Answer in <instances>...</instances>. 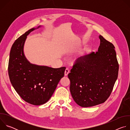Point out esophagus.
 I'll return each mask as SVG.
<instances>
[{"label":"esophagus","mask_w":130,"mask_h":130,"mask_svg":"<svg viewBox=\"0 0 130 130\" xmlns=\"http://www.w3.org/2000/svg\"><path fill=\"white\" fill-rule=\"evenodd\" d=\"M69 70L68 68H66V69H65V73H64L65 76H67L68 74L69 73Z\"/></svg>","instance_id":"1"}]
</instances>
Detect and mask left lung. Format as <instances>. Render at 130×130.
I'll use <instances>...</instances> for the list:
<instances>
[{"label":"left lung","mask_w":130,"mask_h":130,"mask_svg":"<svg viewBox=\"0 0 130 130\" xmlns=\"http://www.w3.org/2000/svg\"><path fill=\"white\" fill-rule=\"evenodd\" d=\"M99 38L98 51L79 58L68 75L71 96L83 107L104 103L118 78L119 64L115 47L101 35Z\"/></svg>","instance_id":"8db88e82"}]
</instances>
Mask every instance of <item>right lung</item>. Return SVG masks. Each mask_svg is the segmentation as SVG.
<instances>
[{"mask_svg":"<svg viewBox=\"0 0 130 130\" xmlns=\"http://www.w3.org/2000/svg\"><path fill=\"white\" fill-rule=\"evenodd\" d=\"M37 28H32L18 38L10 51L8 73L10 82L17 94L26 102L40 105L47 102L64 77L65 67L53 68L30 63L25 56L27 36Z\"/></svg>","mask_w":130,"mask_h":130,"instance_id":"1","label":"right lung"}]
</instances>
